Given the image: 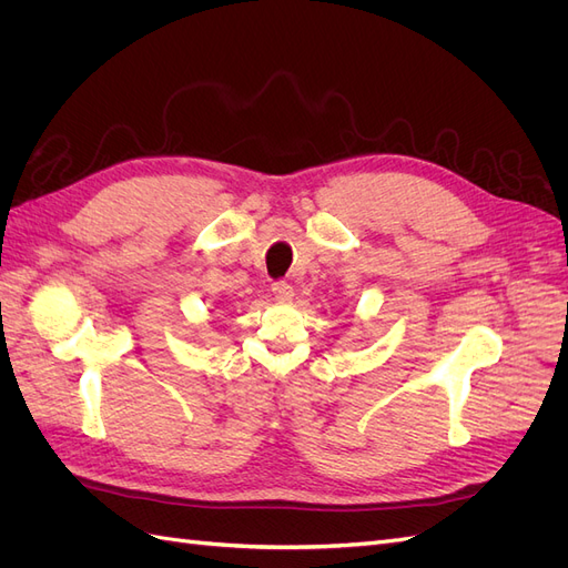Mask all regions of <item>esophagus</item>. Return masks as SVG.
Returning a JSON list of instances; mask_svg holds the SVG:
<instances>
[{
    "instance_id": "34e87169",
    "label": "esophagus",
    "mask_w": 568,
    "mask_h": 568,
    "mask_svg": "<svg viewBox=\"0 0 568 568\" xmlns=\"http://www.w3.org/2000/svg\"><path fill=\"white\" fill-rule=\"evenodd\" d=\"M273 297H276L278 302H292V297H295V290H292L287 283H273Z\"/></svg>"
}]
</instances>
